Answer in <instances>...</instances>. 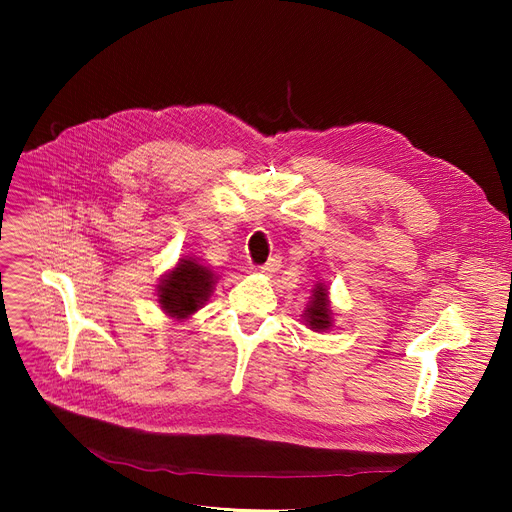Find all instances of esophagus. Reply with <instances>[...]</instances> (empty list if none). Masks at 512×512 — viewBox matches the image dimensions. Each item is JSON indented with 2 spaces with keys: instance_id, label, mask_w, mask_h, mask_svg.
<instances>
[{
  "instance_id": "obj_1",
  "label": "esophagus",
  "mask_w": 512,
  "mask_h": 512,
  "mask_svg": "<svg viewBox=\"0 0 512 512\" xmlns=\"http://www.w3.org/2000/svg\"><path fill=\"white\" fill-rule=\"evenodd\" d=\"M280 265H282V257L274 255V257H270V261H265L263 265H259V270L263 274H276L280 270Z\"/></svg>"
}]
</instances>
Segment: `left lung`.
Instances as JSON below:
<instances>
[{
    "label": "left lung",
    "instance_id": "8db88e82",
    "mask_svg": "<svg viewBox=\"0 0 512 512\" xmlns=\"http://www.w3.org/2000/svg\"><path fill=\"white\" fill-rule=\"evenodd\" d=\"M309 326L319 332V330H326L330 328L332 319H330V301H328V288L326 286H317L313 290V301L305 313Z\"/></svg>",
    "mask_w": 512,
    "mask_h": 512
}]
</instances>
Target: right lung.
<instances>
[{"instance_id":"1","label":"right lung","mask_w":512,"mask_h":512,"mask_svg":"<svg viewBox=\"0 0 512 512\" xmlns=\"http://www.w3.org/2000/svg\"><path fill=\"white\" fill-rule=\"evenodd\" d=\"M213 280L207 267L191 259H180L176 270L159 284L161 309L178 319L188 317L207 301Z\"/></svg>"}]
</instances>
